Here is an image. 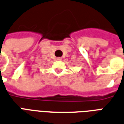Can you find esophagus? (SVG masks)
<instances>
[{"label": "esophagus", "mask_w": 124, "mask_h": 124, "mask_svg": "<svg viewBox=\"0 0 124 124\" xmlns=\"http://www.w3.org/2000/svg\"><path fill=\"white\" fill-rule=\"evenodd\" d=\"M56 59H57V61H61V60H62V58H61V57H57Z\"/></svg>", "instance_id": "34e87169"}]
</instances>
